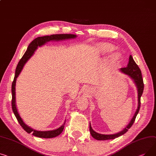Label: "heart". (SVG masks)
<instances>
[{
  "instance_id": "heart-1",
  "label": "heart",
  "mask_w": 156,
  "mask_h": 156,
  "mask_svg": "<svg viewBox=\"0 0 156 156\" xmlns=\"http://www.w3.org/2000/svg\"><path fill=\"white\" fill-rule=\"evenodd\" d=\"M95 48L97 53L100 56H105L109 54L113 50V46L108 43H100L95 45ZM110 59L112 61H117L119 56L117 53H112L110 56Z\"/></svg>"
}]
</instances>
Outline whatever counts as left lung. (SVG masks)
<instances>
[{
	"instance_id": "8db88e82",
	"label": "left lung",
	"mask_w": 156,
	"mask_h": 156,
	"mask_svg": "<svg viewBox=\"0 0 156 156\" xmlns=\"http://www.w3.org/2000/svg\"><path fill=\"white\" fill-rule=\"evenodd\" d=\"M120 70L122 73H123V74L128 75L133 81L134 83L136 84V86L137 89V93H138L137 108L136 112H135L132 119H131V120L130 121L128 125L122 131H120L117 133L105 135V134H101V133H97L93 130V129L90 125V132L91 136L98 140H105L114 139L117 138V137L122 136L123 134L126 133L128 131V130L133 125L135 120H136V116L137 115V114L139 112V109L140 107V97L143 93L144 88L141 71H140V68H139L138 65L136 63V62L134 61V60L131 55H130V56H129V63H128L127 67L126 68H122L120 69Z\"/></svg>"
}]
</instances>
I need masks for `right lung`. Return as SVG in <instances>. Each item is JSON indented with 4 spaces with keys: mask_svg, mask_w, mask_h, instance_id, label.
<instances>
[{
    "mask_svg": "<svg viewBox=\"0 0 156 156\" xmlns=\"http://www.w3.org/2000/svg\"><path fill=\"white\" fill-rule=\"evenodd\" d=\"M76 35L75 34H53L51 36H45L42 37H38L34 39L32 42H31L29 45L28 46L27 49L24 53L23 58L20 59L19 63L17 66L16 69L15 73V76L14 78V81L12 84V108L13 112L16 117L17 119V121L20 123V125L24 129L25 131H26L28 133H32L33 136L40 137V138H53L57 137L58 136L61 132H63L65 127V122L63 123L60 127L53 130H48V131H38L34 130L30 127L29 126H27L26 124L24 122L22 118L20 117L19 113L17 111V108L16 107V80L17 78L19 76V74L21 72L24 65L26 63V62L29 60V59L33 55L35 51L37 49L38 47L42 46L43 45L45 44L48 42L52 41H63L69 39H74L76 37Z\"/></svg>",
    "mask_w": 156,
    "mask_h": 156,
    "instance_id": "add662e5",
    "label": "right lung"
}]
</instances>
